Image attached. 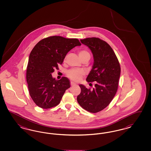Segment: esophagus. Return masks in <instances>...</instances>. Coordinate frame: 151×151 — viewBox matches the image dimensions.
Wrapping results in <instances>:
<instances>
[{"label":"esophagus","mask_w":151,"mask_h":151,"mask_svg":"<svg viewBox=\"0 0 151 151\" xmlns=\"http://www.w3.org/2000/svg\"><path fill=\"white\" fill-rule=\"evenodd\" d=\"M76 84H75V83H73V82H71V86H76Z\"/></svg>","instance_id":"obj_1"}]
</instances>
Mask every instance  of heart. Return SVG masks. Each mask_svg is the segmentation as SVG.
I'll use <instances>...</instances> for the list:
<instances>
[{"label": "heart", "instance_id": "1", "mask_svg": "<svg viewBox=\"0 0 151 151\" xmlns=\"http://www.w3.org/2000/svg\"><path fill=\"white\" fill-rule=\"evenodd\" d=\"M86 55H89V54L86 51L81 50L79 52L80 58ZM84 74H85V72L84 71L76 70V69L70 70L67 73V76L73 81H79V80H80L83 77V76L84 75Z\"/></svg>", "mask_w": 151, "mask_h": 151}]
</instances>
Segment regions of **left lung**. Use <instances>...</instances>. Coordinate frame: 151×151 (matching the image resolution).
Returning <instances> with one entry per match:
<instances>
[{"mask_svg": "<svg viewBox=\"0 0 151 151\" xmlns=\"http://www.w3.org/2000/svg\"><path fill=\"white\" fill-rule=\"evenodd\" d=\"M80 41L93 54V65L86 80L88 83L94 81L95 85L93 89L79 85L81 93L77 101L84 109L95 113L108 106L113 99L118 89L121 67L114 51L105 41L96 37Z\"/></svg>", "mask_w": 151, "mask_h": 151, "instance_id": "8db88e82", "label": "left lung"}]
</instances>
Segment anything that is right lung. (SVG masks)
<instances>
[{
	"instance_id": "obj_1",
	"label": "right lung",
	"mask_w": 151,
	"mask_h": 151,
	"mask_svg": "<svg viewBox=\"0 0 151 151\" xmlns=\"http://www.w3.org/2000/svg\"><path fill=\"white\" fill-rule=\"evenodd\" d=\"M80 45L76 38L51 36L34 47L29 55L27 81L30 96L38 106L49 109L60 103L65 90L70 87V81L65 77L55 80L51 74L62 63L68 52Z\"/></svg>"
}]
</instances>
